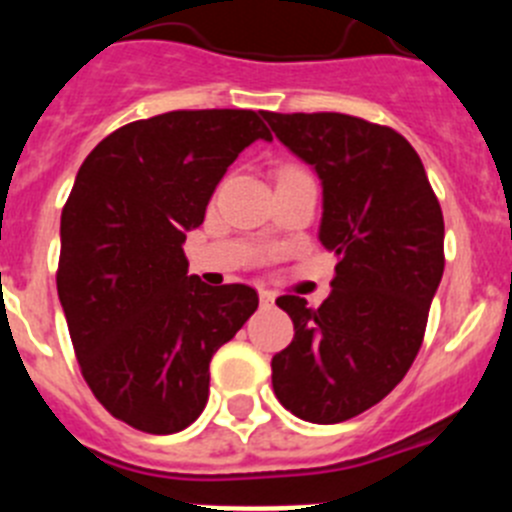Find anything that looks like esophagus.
Masks as SVG:
<instances>
[{
    "label": "esophagus",
    "instance_id": "obj_1",
    "mask_svg": "<svg viewBox=\"0 0 512 512\" xmlns=\"http://www.w3.org/2000/svg\"><path fill=\"white\" fill-rule=\"evenodd\" d=\"M259 302L264 307H271V305H274V295H271L269 289H259Z\"/></svg>",
    "mask_w": 512,
    "mask_h": 512
}]
</instances>
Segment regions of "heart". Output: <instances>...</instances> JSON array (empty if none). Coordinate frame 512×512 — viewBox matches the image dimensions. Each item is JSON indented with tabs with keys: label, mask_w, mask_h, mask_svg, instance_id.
<instances>
[{
	"label": "heart",
	"mask_w": 512,
	"mask_h": 512,
	"mask_svg": "<svg viewBox=\"0 0 512 512\" xmlns=\"http://www.w3.org/2000/svg\"><path fill=\"white\" fill-rule=\"evenodd\" d=\"M284 171H297V169H284ZM284 171H282V174H284Z\"/></svg>",
	"instance_id": "heart-1"
}]
</instances>
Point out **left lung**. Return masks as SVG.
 Listing matches in <instances>:
<instances>
[{
	"label": "left lung",
	"mask_w": 512,
	"mask_h": 512,
	"mask_svg": "<svg viewBox=\"0 0 512 512\" xmlns=\"http://www.w3.org/2000/svg\"><path fill=\"white\" fill-rule=\"evenodd\" d=\"M318 174V238L338 259L333 292L277 305L295 338L271 359L274 395L292 415L330 425L390 395L423 343L443 277V215L423 161L392 128L341 112H261Z\"/></svg>",
	"instance_id": "left-lung-1"
}]
</instances>
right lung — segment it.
<instances>
[{
    "label": "right lung",
    "instance_id": "add662e5",
    "mask_svg": "<svg viewBox=\"0 0 512 512\" xmlns=\"http://www.w3.org/2000/svg\"><path fill=\"white\" fill-rule=\"evenodd\" d=\"M271 140L261 112L176 110L122 125L76 174L61 212L58 300L104 408L169 436L200 418L210 361L259 307L246 284L189 274L187 233L238 153Z\"/></svg>",
    "mask_w": 512,
    "mask_h": 512
}]
</instances>
